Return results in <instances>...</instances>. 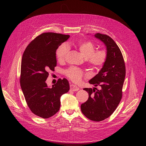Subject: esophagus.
Instances as JSON below:
<instances>
[{"mask_svg": "<svg viewBox=\"0 0 146 146\" xmlns=\"http://www.w3.org/2000/svg\"><path fill=\"white\" fill-rule=\"evenodd\" d=\"M70 90H72V91H74V92L78 91L79 89L77 86L73 85V84H70Z\"/></svg>", "mask_w": 146, "mask_h": 146, "instance_id": "34e87169", "label": "esophagus"}]
</instances>
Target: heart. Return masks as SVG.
Listing matches in <instances>:
<instances>
[{
  "mask_svg": "<svg viewBox=\"0 0 146 146\" xmlns=\"http://www.w3.org/2000/svg\"><path fill=\"white\" fill-rule=\"evenodd\" d=\"M76 47L86 58L88 66L92 70L101 68L106 63L108 54L105 50H96V45L90 41H80ZM68 51V46L61 44L56 51V57L58 62H63ZM67 77L74 83H79L83 78L84 73L76 67H70L64 72Z\"/></svg>",
  "mask_w": 146,
  "mask_h": 146,
  "instance_id": "obj_1",
  "label": "heart"
}]
</instances>
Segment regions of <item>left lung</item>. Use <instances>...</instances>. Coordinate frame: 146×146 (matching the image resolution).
<instances>
[{
	"label": "left lung",
	"instance_id": "left-lung-1",
	"mask_svg": "<svg viewBox=\"0 0 146 146\" xmlns=\"http://www.w3.org/2000/svg\"><path fill=\"white\" fill-rule=\"evenodd\" d=\"M95 36L105 44L108 57L100 72L89 83L101 89L84 88L89 94L86 102L81 105L84 115L90 120L101 121L110 117L115 111L122 96L125 76V65L117 44L107 35L98 33Z\"/></svg>",
	"mask_w": 146,
	"mask_h": 146
}]
</instances>
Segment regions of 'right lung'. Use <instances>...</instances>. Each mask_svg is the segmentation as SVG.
I'll return each mask as SVG.
<instances>
[{"label":"right lung","instance_id":"add662e5","mask_svg":"<svg viewBox=\"0 0 146 146\" xmlns=\"http://www.w3.org/2000/svg\"><path fill=\"white\" fill-rule=\"evenodd\" d=\"M70 37L54 33H44L31 42L23 54L21 87L29 108L35 115L48 118L59 111L60 96L70 89L66 79H58L48 88L46 80L50 70L57 66L56 50Z\"/></svg>","mask_w":146,"mask_h":146}]
</instances>
